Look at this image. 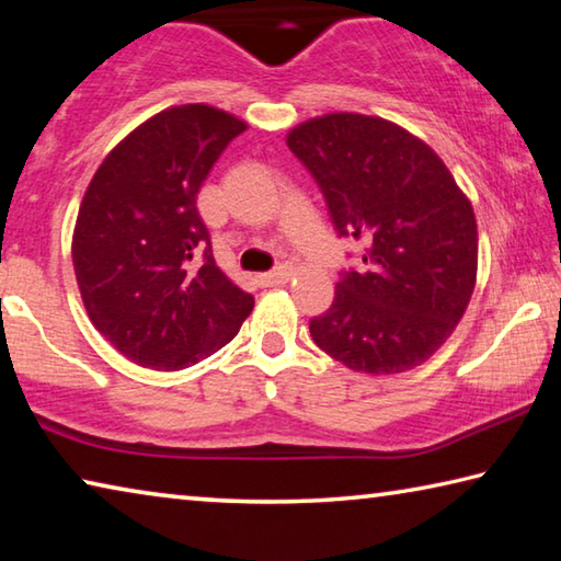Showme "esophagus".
Here are the masks:
<instances>
[{"label":"esophagus","instance_id":"obj_1","mask_svg":"<svg viewBox=\"0 0 561 561\" xmlns=\"http://www.w3.org/2000/svg\"><path fill=\"white\" fill-rule=\"evenodd\" d=\"M291 274H294V267H291V264H279V267H274L272 272H267V274H260L257 282L262 284V287H274V284H284V282H289V279H291Z\"/></svg>","mask_w":561,"mask_h":561}]
</instances>
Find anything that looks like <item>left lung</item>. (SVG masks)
Masks as SVG:
<instances>
[{"label":"left lung","mask_w":561,"mask_h":561,"mask_svg":"<svg viewBox=\"0 0 561 561\" xmlns=\"http://www.w3.org/2000/svg\"><path fill=\"white\" fill-rule=\"evenodd\" d=\"M287 146L324 195L339 237L364 242L334 304L309 321L314 344L351 371L421 366L458 327L478 274V225L450 170L391 121L329 113Z\"/></svg>","instance_id":"8db88e82"}]
</instances>
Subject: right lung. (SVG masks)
Wrapping results in <instances>:
<instances>
[{
  "mask_svg": "<svg viewBox=\"0 0 561 561\" xmlns=\"http://www.w3.org/2000/svg\"><path fill=\"white\" fill-rule=\"evenodd\" d=\"M244 128L205 103L168 108L111 150L83 195L76 282L93 327L133 364L180 371L250 317L254 297L217 267L197 213L205 178Z\"/></svg>",
  "mask_w": 561,
  "mask_h": 561,
  "instance_id": "obj_1",
  "label": "right lung"
}]
</instances>
